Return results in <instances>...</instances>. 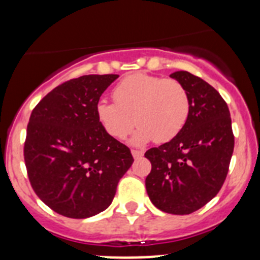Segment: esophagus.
<instances>
[{
	"label": "esophagus",
	"mask_w": 260,
	"mask_h": 260,
	"mask_svg": "<svg viewBox=\"0 0 260 260\" xmlns=\"http://www.w3.org/2000/svg\"><path fill=\"white\" fill-rule=\"evenodd\" d=\"M131 154H133L134 159H140L144 156V151L141 150H131Z\"/></svg>",
	"instance_id": "esophagus-1"
}]
</instances>
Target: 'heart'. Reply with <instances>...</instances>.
I'll return each instance as SVG.
<instances>
[{"mask_svg": "<svg viewBox=\"0 0 260 260\" xmlns=\"http://www.w3.org/2000/svg\"><path fill=\"white\" fill-rule=\"evenodd\" d=\"M115 103L100 100L95 112L99 124L115 139L122 140L139 124L133 144L143 145L175 138L185 126L190 114V98L184 85L174 79L134 74L112 91Z\"/></svg>", "mask_w": 260, "mask_h": 260, "instance_id": "heart-1", "label": "heart"}]
</instances>
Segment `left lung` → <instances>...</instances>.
<instances>
[{
	"mask_svg": "<svg viewBox=\"0 0 260 260\" xmlns=\"http://www.w3.org/2000/svg\"><path fill=\"white\" fill-rule=\"evenodd\" d=\"M170 77L188 91L189 119L169 143L145 152L151 162L145 185L157 209L185 215L204 207L223 186L234 136L228 105L218 91L188 71Z\"/></svg>",
	"mask_w": 260,
	"mask_h": 260,
	"instance_id": "1",
	"label": "left lung"
}]
</instances>
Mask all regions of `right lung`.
<instances>
[{
	"label": "right lung",
	"mask_w": 260,
	"mask_h": 260,
	"mask_svg": "<svg viewBox=\"0 0 260 260\" xmlns=\"http://www.w3.org/2000/svg\"><path fill=\"white\" fill-rule=\"evenodd\" d=\"M119 75H85L47 93L32 111L25 143L28 179L56 213L85 219L108 209L134 162L103 129L95 108Z\"/></svg>",
	"instance_id": "add662e5"
}]
</instances>
